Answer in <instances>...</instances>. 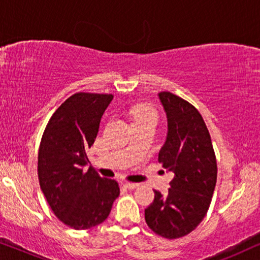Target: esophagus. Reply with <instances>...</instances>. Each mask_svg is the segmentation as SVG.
Wrapping results in <instances>:
<instances>
[{
	"mask_svg": "<svg viewBox=\"0 0 260 260\" xmlns=\"http://www.w3.org/2000/svg\"><path fill=\"white\" fill-rule=\"evenodd\" d=\"M124 186H126L127 189H136V188H138V186H139V184H138V183L127 182V183H124Z\"/></svg>",
	"mask_w": 260,
	"mask_h": 260,
	"instance_id": "obj_1",
	"label": "esophagus"
}]
</instances>
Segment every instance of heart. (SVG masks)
<instances>
[{
    "label": "heart",
    "mask_w": 260,
    "mask_h": 260,
    "mask_svg": "<svg viewBox=\"0 0 260 260\" xmlns=\"http://www.w3.org/2000/svg\"><path fill=\"white\" fill-rule=\"evenodd\" d=\"M157 112L150 106L140 107L134 110V122H151L157 123Z\"/></svg>",
    "instance_id": "b5f03b06"
}]
</instances>
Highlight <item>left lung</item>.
Instances as JSON below:
<instances>
[{
	"mask_svg": "<svg viewBox=\"0 0 260 260\" xmlns=\"http://www.w3.org/2000/svg\"><path fill=\"white\" fill-rule=\"evenodd\" d=\"M158 99L168 122L158 160L174 178L168 195L153 190L145 220L154 233L176 239L192 232L206 216L216 184V159L199 110L169 91L159 92Z\"/></svg>",
	"mask_w": 260,
	"mask_h": 260,
	"instance_id": "obj_1",
	"label": "left lung"
}]
</instances>
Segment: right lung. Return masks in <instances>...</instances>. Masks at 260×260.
I'll return each mask as SVG.
<instances>
[{
	"instance_id": "1",
	"label": "right lung",
	"mask_w": 260,
	"mask_h": 260,
	"mask_svg": "<svg viewBox=\"0 0 260 260\" xmlns=\"http://www.w3.org/2000/svg\"><path fill=\"white\" fill-rule=\"evenodd\" d=\"M113 95L78 92L48 121L38 154L41 191L55 216L75 230H88L108 217L120 195L116 181L102 178L89 166L100 121Z\"/></svg>"
}]
</instances>
